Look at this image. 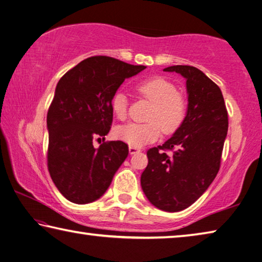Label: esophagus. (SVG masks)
<instances>
[{
  "label": "esophagus",
  "instance_id": "obj_1",
  "mask_svg": "<svg viewBox=\"0 0 262 262\" xmlns=\"http://www.w3.org/2000/svg\"><path fill=\"white\" fill-rule=\"evenodd\" d=\"M128 150H129V154H130V155H134V154H137V152L141 151L140 148L132 147V145H129V148H128Z\"/></svg>",
  "mask_w": 262,
  "mask_h": 262
}]
</instances>
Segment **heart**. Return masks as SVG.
Here are the masks:
<instances>
[{
	"label": "heart",
	"mask_w": 262,
	"mask_h": 262,
	"mask_svg": "<svg viewBox=\"0 0 262 262\" xmlns=\"http://www.w3.org/2000/svg\"><path fill=\"white\" fill-rule=\"evenodd\" d=\"M136 91L151 103L147 115L148 122L128 123L115 129V136L132 147H142L158 139L161 129L164 134H172L184 122L187 112L185 96L177 91V86L168 79L156 76L137 84ZM111 108L119 120L127 118V97L118 92L111 99Z\"/></svg>",
	"instance_id": "1"
}]
</instances>
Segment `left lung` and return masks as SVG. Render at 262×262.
<instances>
[{
  "mask_svg": "<svg viewBox=\"0 0 262 262\" xmlns=\"http://www.w3.org/2000/svg\"><path fill=\"white\" fill-rule=\"evenodd\" d=\"M164 72L186 78L187 113L171 139L148 150L141 186L155 207L174 212L193 205L219 173L229 121L221 89L200 69L172 66Z\"/></svg>",
  "mask_w": 262,
  "mask_h": 262,
  "instance_id": "obj_1",
  "label": "left lung"
}]
</instances>
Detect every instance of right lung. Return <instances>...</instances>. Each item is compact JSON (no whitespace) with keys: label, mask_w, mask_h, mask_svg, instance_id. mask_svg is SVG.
<instances>
[{"label":"right lung","mask_w":262,"mask_h":262,"mask_svg":"<svg viewBox=\"0 0 262 262\" xmlns=\"http://www.w3.org/2000/svg\"><path fill=\"white\" fill-rule=\"evenodd\" d=\"M145 68L92 56L60 78L47 113V166L56 188L70 202L98 200L127 158L125 142H104L96 149L94 140L108 134L113 120L111 99L119 86Z\"/></svg>","instance_id":"right-lung-1"}]
</instances>
